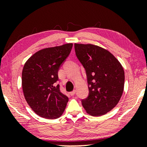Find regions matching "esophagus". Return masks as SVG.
<instances>
[{
  "mask_svg": "<svg viewBox=\"0 0 147 147\" xmlns=\"http://www.w3.org/2000/svg\"><path fill=\"white\" fill-rule=\"evenodd\" d=\"M75 94H76V90H74V91L70 92V95L71 96H74L75 95Z\"/></svg>",
  "mask_w": 147,
  "mask_h": 147,
  "instance_id": "obj_1",
  "label": "esophagus"
}]
</instances>
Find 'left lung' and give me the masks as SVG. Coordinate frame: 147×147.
<instances>
[{"label": "left lung", "mask_w": 147, "mask_h": 147, "mask_svg": "<svg viewBox=\"0 0 147 147\" xmlns=\"http://www.w3.org/2000/svg\"><path fill=\"white\" fill-rule=\"evenodd\" d=\"M76 54L85 68L89 96L82 100L86 112L102 116L113 109L124 91V71L120 61L98 45L75 43Z\"/></svg>", "instance_id": "8db88e82"}]
</instances>
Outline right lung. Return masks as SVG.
Segmentation results:
<instances>
[{
    "label": "right lung",
    "instance_id": "obj_1",
    "mask_svg": "<svg viewBox=\"0 0 147 147\" xmlns=\"http://www.w3.org/2000/svg\"><path fill=\"white\" fill-rule=\"evenodd\" d=\"M73 43L41 49L31 56L22 71L26 101L37 115L47 119L60 117L68 98L60 92L58 70L71 52Z\"/></svg>",
    "mask_w": 147,
    "mask_h": 147
}]
</instances>
